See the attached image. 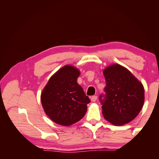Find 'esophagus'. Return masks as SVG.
Instances as JSON below:
<instances>
[{
	"instance_id": "34e87169",
	"label": "esophagus",
	"mask_w": 159,
	"mask_h": 159,
	"mask_svg": "<svg viewBox=\"0 0 159 159\" xmlns=\"http://www.w3.org/2000/svg\"><path fill=\"white\" fill-rule=\"evenodd\" d=\"M97 98H98V97L96 95H93V96H91V102H95V101H96V99H97Z\"/></svg>"
}]
</instances>
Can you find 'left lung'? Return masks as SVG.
I'll return each mask as SVG.
<instances>
[{
    "label": "left lung",
    "mask_w": 159,
    "mask_h": 159,
    "mask_svg": "<svg viewBox=\"0 0 159 159\" xmlns=\"http://www.w3.org/2000/svg\"><path fill=\"white\" fill-rule=\"evenodd\" d=\"M106 85L99 95L105 119L115 125H122L135 118L145 99L142 84L127 69L119 64L103 71Z\"/></svg>",
    "instance_id": "1"
}]
</instances>
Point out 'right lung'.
I'll use <instances>...</instances> for the list:
<instances>
[{"label":"right lung","instance_id":"1","mask_svg":"<svg viewBox=\"0 0 159 159\" xmlns=\"http://www.w3.org/2000/svg\"><path fill=\"white\" fill-rule=\"evenodd\" d=\"M80 71L65 66L53 75L43 89L41 102L53 121L64 126L78 122L87 111L90 99L77 82Z\"/></svg>","mask_w":159,"mask_h":159}]
</instances>
